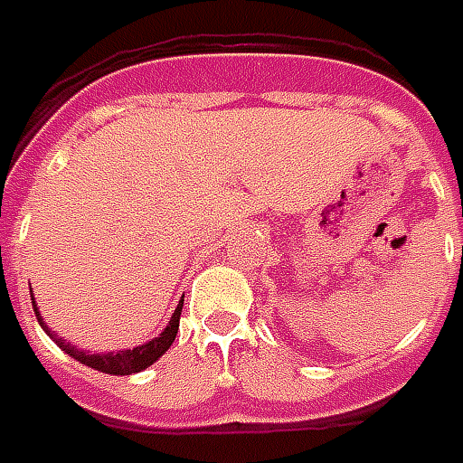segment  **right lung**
Wrapping results in <instances>:
<instances>
[{
    "instance_id": "add662e5",
    "label": "right lung",
    "mask_w": 463,
    "mask_h": 463,
    "mask_svg": "<svg viewBox=\"0 0 463 463\" xmlns=\"http://www.w3.org/2000/svg\"><path fill=\"white\" fill-rule=\"evenodd\" d=\"M34 304V301H32ZM182 307H184V299L179 301V307L174 311L172 321H169V326L159 334V336H154L149 344H142V346H137V349H127V352H117V354H87V352H77L71 344H67L64 339H57L54 334H49V329L44 326V321L39 319V311L34 307V314H37L39 324L47 329V334L54 339V342L69 354V356H74L77 362L87 364L91 369H97V372L104 373H114V376H127V373H137L146 369V366H152L159 356H162L169 346L176 339V331H179V317H182Z\"/></svg>"
}]
</instances>
